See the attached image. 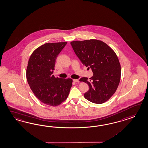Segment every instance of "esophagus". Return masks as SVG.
I'll return each instance as SVG.
<instances>
[{
    "label": "esophagus",
    "mask_w": 148,
    "mask_h": 148,
    "mask_svg": "<svg viewBox=\"0 0 148 148\" xmlns=\"http://www.w3.org/2000/svg\"><path fill=\"white\" fill-rule=\"evenodd\" d=\"M73 81L75 83H79V80L78 79H73Z\"/></svg>",
    "instance_id": "obj_1"
}]
</instances>
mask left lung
Listing matches in <instances>:
<instances>
[{"mask_svg": "<svg viewBox=\"0 0 148 148\" xmlns=\"http://www.w3.org/2000/svg\"><path fill=\"white\" fill-rule=\"evenodd\" d=\"M70 44L83 64L94 73L90 81L86 77L79 80L89 87L85 98L92 103H104L116 92L120 83L121 66L116 53L97 39L76 40Z\"/></svg>", "mask_w": 148, "mask_h": 148, "instance_id": "obj_1", "label": "left lung"}]
</instances>
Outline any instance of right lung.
Here are the masks:
<instances>
[{
    "label": "right lung",
    "mask_w": 148,
    "mask_h": 148,
    "mask_svg": "<svg viewBox=\"0 0 148 148\" xmlns=\"http://www.w3.org/2000/svg\"><path fill=\"white\" fill-rule=\"evenodd\" d=\"M67 42H48L32 53L27 68L28 84L41 102L52 107L63 102L69 95L72 79H62L52 75L56 59Z\"/></svg>",
    "instance_id": "obj_1"
}]
</instances>
